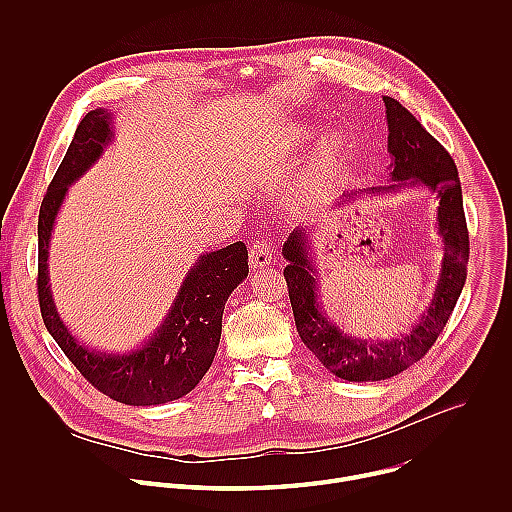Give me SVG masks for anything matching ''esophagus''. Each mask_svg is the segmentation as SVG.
<instances>
[{
  "label": "esophagus",
  "mask_w": 512,
  "mask_h": 512,
  "mask_svg": "<svg viewBox=\"0 0 512 512\" xmlns=\"http://www.w3.org/2000/svg\"><path fill=\"white\" fill-rule=\"evenodd\" d=\"M273 261V251L265 241H255L249 249V265L251 269H263Z\"/></svg>",
  "instance_id": "34e87169"
}]
</instances>
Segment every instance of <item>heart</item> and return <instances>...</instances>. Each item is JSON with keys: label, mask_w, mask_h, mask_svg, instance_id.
<instances>
[{"label": "heart", "mask_w": 512, "mask_h": 512, "mask_svg": "<svg viewBox=\"0 0 512 512\" xmlns=\"http://www.w3.org/2000/svg\"><path fill=\"white\" fill-rule=\"evenodd\" d=\"M314 133H316V127L312 125H294L283 131V143L287 148H296V145H304ZM342 154H344L342 135L336 131L324 133L318 139L304 172L306 188H314L320 182H324L332 174V170L338 166Z\"/></svg>", "instance_id": "obj_1"}]
</instances>
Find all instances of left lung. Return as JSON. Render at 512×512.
Wrapping results in <instances>:
<instances>
[{
	"label": "left lung",
	"mask_w": 512,
	"mask_h": 512,
	"mask_svg": "<svg viewBox=\"0 0 512 512\" xmlns=\"http://www.w3.org/2000/svg\"><path fill=\"white\" fill-rule=\"evenodd\" d=\"M383 101L389 125L387 150L391 154V184L344 192L340 200L350 202L360 194L383 196L411 186H423L437 194L440 200L437 233L444 243V257L427 310H423L409 334H401L393 340L348 336L326 316L318 298V275L310 253L312 243H308V231L314 229V225H310V229H294L281 249L285 261H289L283 269V277L302 342L332 375L352 383L391 379L425 356L456 308L466 281L470 253L462 186L454 160L444 150V145L431 137L399 101L391 97H383Z\"/></svg>",
	"instance_id": "obj_1"
}]
</instances>
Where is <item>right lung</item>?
I'll return each instance as SVG.
<instances>
[{
  "instance_id": "1",
  "label": "right lung",
  "mask_w": 512,
  "mask_h": 512,
  "mask_svg": "<svg viewBox=\"0 0 512 512\" xmlns=\"http://www.w3.org/2000/svg\"><path fill=\"white\" fill-rule=\"evenodd\" d=\"M113 137L111 111H89L48 186L38 216V302L46 330L95 389L125 405H162L188 395L210 369L221 342L225 304L249 273V255L241 241L200 255L164 322L137 348L121 354L79 342L54 306L48 249L68 186L99 162Z\"/></svg>"
}]
</instances>
